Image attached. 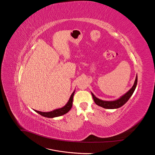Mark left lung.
I'll list each match as a JSON object with an SVG mask.
<instances>
[{
    "label": "left lung",
    "mask_w": 155,
    "mask_h": 155,
    "mask_svg": "<svg viewBox=\"0 0 155 155\" xmlns=\"http://www.w3.org/2000/svg\"><path fill=\"white\" fill-rule=\"evenodd\" d=\"M137 81H138V76H137L135 79V81L134 83V85L132 87L130 90L127 92L124 95L121 96L120 98H118V100H116L114 101H104V100H101L99 98L96 97L94 94L92 92H91L92 97L94 99V101L95 104L97 105L98 106H100L103 108H105V109H118V108L121 107V106H123L125 104H126V102L127 101L129 98L131 97V96L133 95V92L135 91V88L137 87Z\"/></svg>",
    "instance_id": "1"
}]
</instances>
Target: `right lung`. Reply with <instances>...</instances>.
<instances>
[{
  "instance_id": "right-lung-1",
  "label": "right lung",
  "mask_w": 155,
  "mask_h": 155,
  "mask_svg": "<svg viewBox=\"0 0 155 155\" xmlns=\"http://www.w3.org/2000/svg\"><path fill=\"white\" fill-rule=\"evenodd\" d=\"M74 92H75V91L72 92L71 96H70V99L67 102V104L62 108L55 109L50 112H41V111L35 110V111L37 112L38 114H39L40 115L43 116L44 117H46V118H55V117L61 116L64 114H66L70 109H71V108L72 107V101H73V97H74Z\"/></svg>"
}]
</instances>
